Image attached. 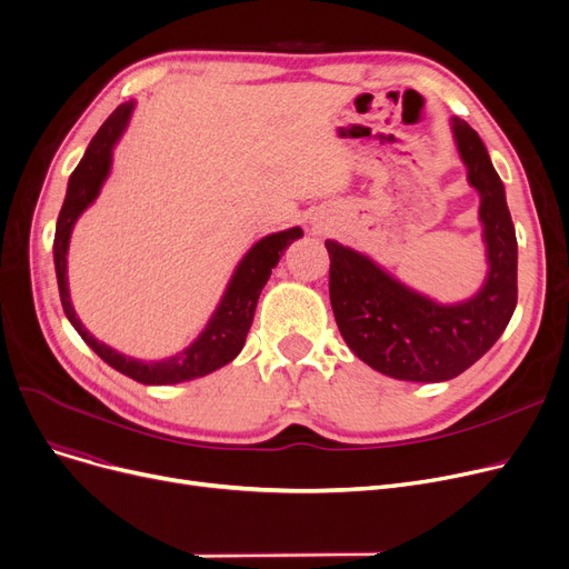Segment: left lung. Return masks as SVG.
<instances>
[{"label":"left lung","mask_w":569,"mask_h":569,"mask_svg":"<svg viewBox=\"0 0 569 569\" xmlns=\"http://www.w3.org/2000/svg\"><path fill=\"white\" fill-rule=\"evenodd\" d=\"M452 131L468 182L480 193L489 274L480 292L459 305H438L387 274L365 253L327 239L330 302L348 348L371 369L412 382L450 380L498 341L517 309V234L505 187L487 147L468 122Z\"/></svg>","instance_id":"8db88e82"}]
</instances>
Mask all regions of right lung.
<instances>
[{"label": "right lung", "mask_w": 569, "mask_h": 569, "mask_svg": "<svg viewBox=\"0 0 569 569\" xmlns=\"http://www.w3.org/2000/svg\"><path fill=\"white\" fill-rule=\"evenodd\" d=\"M133 106L136 103L129 101L114 108V112L101 124L92 142H89L78 168L71 172L67 198L54 228V244H52L54 272H57V286H59V300H62L67 318L71 320L82 341L92 348L106 365H110L119 373H124L142 385H174V382L202 378L207 373L226 367L228 362L234 360L239 350L244 348L260 290L264 288L269 274H272V269L281 260L288 244H292L295 239L302 237V228H288L274 234H267L249 249L242 262L237 264L234 274L221 297V302L212 313V318H209L207 327L200 332V337L182 352L168 357V360L142 362L97 341L82 327L69 297V281H67L69 239L78 217L97 200L106 182L110 163H112V147L119 140V136L124 133Z\"/></svg>", "instance_id": "add662e5"}]
</instances>
